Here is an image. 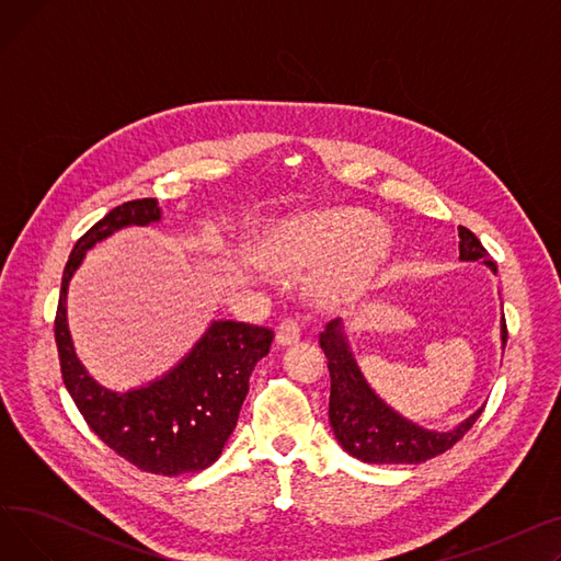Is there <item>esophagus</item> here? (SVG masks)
Wrapping results in <instances>:
<instances>
[{"label": "esophagus", "instance_id": "34e87169", "mask_svg": "<svg viewBox=\"0 0 561 561\" xmlns=\"http://www.w3.org/2000/svg\"><path fill=\"white\" fill-rule=\"evenodd\" d=\"M298 341H300V325H298V322L290 320V318L282 320L279 328H277V343L282 347H286V345H293Z\"/></svg>", "mask_w": 561, "mask_h": 561}]
</instances>
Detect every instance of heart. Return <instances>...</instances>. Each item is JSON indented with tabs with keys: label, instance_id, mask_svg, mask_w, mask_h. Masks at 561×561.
Masks as SVG:
<instances>
[{
	"label": "heart",
	"instance_id": "heart-1",
	"mask_svg": "<svg viewBox=\"0 0 561 561\" xmlns=\"http://www.w3.org/2000/svg\"><path fill=\"white\" fill-rule=\"evenodd\" d=\"M389 252V236L357 209H334L293 225L273 252V261L293 273L328 266L318 279L325 300L355 298L377 275Z\"/></svg>",
	"mask_w": 561,
	"mask_h": 561
}]
</instances>
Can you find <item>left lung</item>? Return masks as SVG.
Here are the masks:
<instances>
[{
	"label": "left lung",
	"mask_w": 561,
	"mask_h": 561,
	"mask_svg": "<svg viewBox=\"0 0 561 561\" xmlns=\"http://www.w3.org/2000/svg\"><path fill=\"white\" fill-rule=\"evenodd\" d=\"M459 259L480 261L495 273V263L486 256V250L473 231L459 227ZM318 343L328 357L332 377L330 391V425L341 448L364 463H421L440 453L450 450L457 440L473 427L482 409L473 411L466 421L453 430H427L381 400L364 377L352 347L343 320L328 322L320 332ZM500 343H507L505 316L500 318Z\"/></svg>",
	"instance_id": "obj_1"
}]
</instances>
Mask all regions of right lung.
Instances as JSON below:
<instances>
[{"label": "right lung", "mask_w": 561, "mask_h": 561, "mask_svg": "<svg viewBox=\"0 0 561 561\" xmlns=\"http://www.w3.org/2000/svg\"><path fill=\"white\" fill-rule=\"evenodd\" d=\"M161 220L157 199L115 206L77 241L64 271L54 336L66 389L83 421L129 463L154 476H184L209 468L239 421L250 375L271 352L273 330L211 320L197 343L161 377L113 391L79 362L68 328V286L85 252L125 227Z\"/></svg>", "instance_id": "1"}]
</instances>
